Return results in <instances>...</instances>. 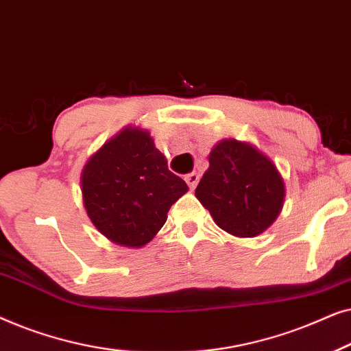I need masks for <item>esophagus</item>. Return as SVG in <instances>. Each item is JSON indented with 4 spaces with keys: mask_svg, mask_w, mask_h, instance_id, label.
Returning <instances> with one entry per match:
<instances>
[{
    "mask_svg": "<svg viewBox=\"0 0 351 351\" xmlns=\"http://www.w3.org/2000/svg\"><path fill=\"white\" fill-rule=\"evenodd\" d=\"M198 180H199L198 172H190V174L185 176V182H186V185L190 186V189H195L196 184H198Z\"/></svg>",
    "mask_w": 351,
    "mask_h": 351,
    "instance_id": "34e87169",
    "label": "esophagus"
}]
</instances>
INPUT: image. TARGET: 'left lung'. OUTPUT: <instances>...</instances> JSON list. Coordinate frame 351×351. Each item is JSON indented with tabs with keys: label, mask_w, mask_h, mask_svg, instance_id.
Masks as SVG:
<instances>
[{
	"label": "left lung",
	"mask_w": 351,
	"mask_h": 351,
	"mask_svg": "<svg viewBox=\"0 0 351 351\" xmlns=\"http://www.w3.org/2000/svg\"><path fill=\"white\" fill-rule=\"evenodd\" d=\"M195 195L220 228L252 238L280 215L285 180L270 158L251 143L225 138L210 152L209 169Z\"/></svg>",
	"instance_id": "1"
}]
</instances>
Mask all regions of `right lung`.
<instances>
[{"instance_id":"right-lung-1","label":"right lung","mask_w":351,"mask_h":351,"mask_svg":"<svg viewBox=\"0 0 351 351\" xmlns=\"http://www.w3.org/2000/svg\"><path fill=\"white\" fill-rule=\"evenodd\" d=\"M186 190L185 182L167 169L150 132L131 126L104 143L81 172L90 222L110 241L128 247L152 241Z\"/></svg>"}]
</instances>
